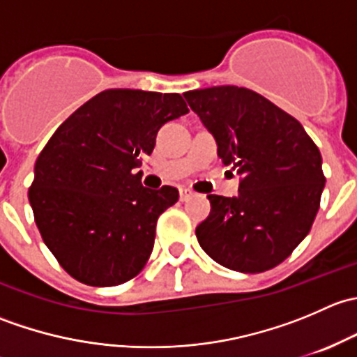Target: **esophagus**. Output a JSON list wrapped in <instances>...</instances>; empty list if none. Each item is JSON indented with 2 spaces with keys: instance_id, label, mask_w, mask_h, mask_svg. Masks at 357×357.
<instances>
[{
  "instance_id": "34e87169",
  "label": "esophagus",
  "mask_w": 357,
  "mask_h": 357,
  "mask_svg": "<svg viewBox=\"0 0 357 357\" xmlns=\"http://www.w3.org/2000/svg\"><path fill=\"white\" fill-rule=\"evenodd\" d=\"M192 197H193L192 190H188V188H179V199H181L183 202L188 200V199H192Z\"/></svg>"
}]
</instances>
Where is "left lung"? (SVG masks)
<instances>
[{
  "label": "left lung",
  "instance_id": "obj_1",
  "mask_svg": "<svg viewBox=\"0 0 357 357\" xmlns=\"http://www.w3.org/2000/svg\"><path fill=\"white\" fill-rule=\"evenodd\" d=\"M185 98L219 158L242 176L236 197L207 195L211 214L195 231L200 247L240 273L275 268L318 214L326 181L318 146L297 119L252 89L214 86Z\"/></svg>",
  "mask_w": 357,
  "mask_h": 357
}]
</instances>
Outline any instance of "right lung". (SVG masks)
I'll return each mask as SVG.
<instances>
[{"mask_svg": "<svg viewBox=\"0 0 357 357\" xmlns=\"http://www.w3.org/2000/svg\"><path fill=\"white\" fill-rule=\"evenodd\" d=\"M185 114L178 93L107 89L53 132L36 160L29 202L46 247L72 278L114 287L145 268L158 215L179 193L145 188L136 167L153 152L158 129Z\"/></svg>", "mask_w": 357, "mask_h": 357, "instance_id": "right-lung-1", "label": "right lung"}]
</instances>
